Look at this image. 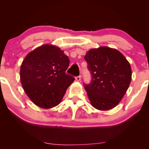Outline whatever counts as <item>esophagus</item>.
Returning a JSON list of instances; mask_svg holds the SVG:
<instances>
[{"instance_id": "1", "label": "esophagus", "mask_w": 149, "mask_h": 149, "mask_svg": "<svg viewBox=\"0 0 149 149\" xmlns=\"http://www.w3.org/2000/svg\"><path fill=\"white\" fill-rule=\"evenodd\" d=\"M76 80H77V81H80V80H81V76H76Z\"/></svg>"}]
</instances>
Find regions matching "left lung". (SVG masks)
<instances>
[{
    "label": "left lung",
    "mask_w": 149,
    "mask_h": 149,
    "mask_svg": "<svg viewBox=\"0 0 149 149\" xmlns=\"http://www.w3.org/2000/svg\"><path fill=\"white\" fill-rule=\"evenodd\" d=\"M84 59L91 74L90 83H84L90 103L99 110L113 109L130 83V64L119 51L107 47L90 49Z\"/></svg>",
    "instance_id": "1"
}]
</instances>
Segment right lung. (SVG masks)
I'll return each mask as SVG.
<instances>
[{"label": "right lung", "mask_w": 149, "mask_h": 149, "mask_svg": "<svg viewBox=\"0 0 149 149\" xmlns=\"http://www.w3.org/2000/svg\"><path fill=\"white\" fill-rule=\"evenodd\" d=\"M68 56L59 47L44 45L27 54L20 69L24 90L36 105L49 109L60 103L75 78L66 74Z\"/></svg>", "instance_id": "add662e5"}]
</instances>
